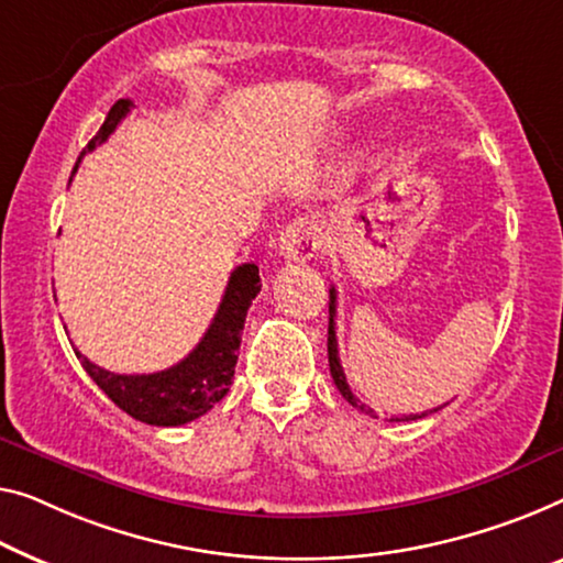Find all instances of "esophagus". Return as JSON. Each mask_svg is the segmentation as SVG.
Wrapping results in <instances>:
<instances>
[{
    "instance_id": "obj_1",
    "label": "esophagus",
    "mask_w": 563,
    "mask_h": 563,
    "mask_svg": "<svg viewBox=\"0 0 563 563\" xmlns=\"http://www.w3.org/2000/svg\"><path fill=\"white\" fill-rule=\"evenodd\" d=\"M278 250L285 260H310L318 255V250H321V238H318L316 228H310L308 222L298 220L280 232Z\"/></svg>"
}]
</instances>
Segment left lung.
Instances as JSON below:
<instances>
[{
  "mask_svg": "<svg viewBox=\"0 0 563 563\" xmlns=\"http://www.w3.org/2000/svg\"><path fill=\"white\" fill-rule=\"evenodd\" d=\"M329 366H331V376H333V384L335 389H339L343 394V399L349 401L351 407L362 409L364 415L368 417H376V412L372 407L362 405V401L356 399V394L351 391L349 382H346V374H343V366H341V358H339V343H335V288H331V303H329ZM440 409V407H438ZM438 409H430V412H438ZM430 412H422V415H405V419H417V417H427ZM397 419V417H391Z\"/></svg>",
  "mask_w": 563,
  "mask_h": 563,
  "instance_id": "left-lung-1",
  "label": "left lung"
}]
</instances>
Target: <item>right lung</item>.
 <instances>
[{"label": "right lung", "mask_w": 563, "mask_h": 563, "mask_svg": "<svg viewBox=\"0 0 563 563\" xmlns=\"http://www.w3.org/2000/svg\"><path fill=\"white\" fill-rule=\"evenodd\" d=\"M133 108L129 98L115 100L108 111L103 125L90 139L86 151H93L98 144L111 136L125 113ZM82 151V154H86ZM80 154V156H82ZM80 164V158H78ZM75 164V169H78ZM73 169V172H75ZM260 292V271L255 263H245L234 267L228 288H224L222 303L209 323L207 333L187 358L179 364L156 374H113L106 368L88 362L86 356L75 349V356L80 358L90 379L108 394V399L115 407H121L125 415L146 424L156 427H176L187 424L191 419L207 415L224 394L230 391L234 364H238V351L245 329L247 308L253 306Z\"/></svg>", "instance_id": "obj_1"}]
</instances>
